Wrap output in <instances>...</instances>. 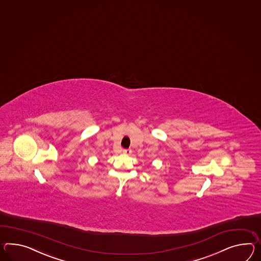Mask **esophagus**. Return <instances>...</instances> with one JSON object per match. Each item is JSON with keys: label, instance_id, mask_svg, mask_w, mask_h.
<instances>
[{"label": "esophagus", "instance_id": "esophagus-1", "mask_svg": "<svg viewBox=\"0 0 261 261\" xmlns=\"http://www.w3.org/2000/svg\"><path fill=\"white\" fill-rule=\"evenodd\" d=\"M122 153H124V154H130V153H132V150L124 149V150H122Z\"/></svg>", "mask_w": 261, "mask_h": 261}]
</instances>
